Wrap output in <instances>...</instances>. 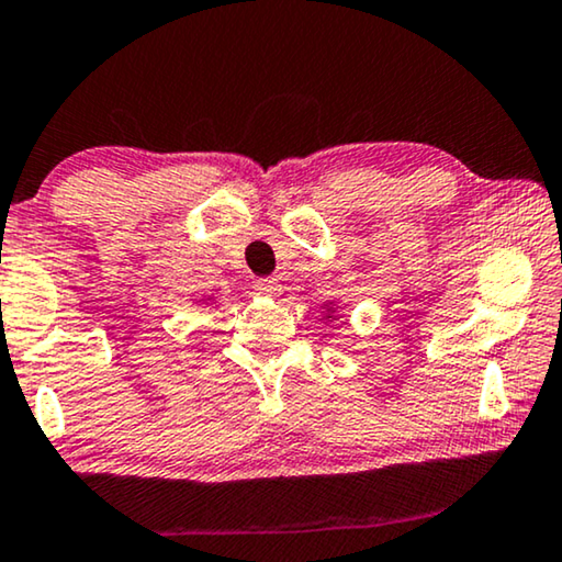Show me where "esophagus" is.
Instances as JSON below:
<instances>
[{"instance_id":"34e87169","label":"esophagus","mask_w":562,"mask_h":562,"mask_svg":"<svg viewBox=\"0 0 562 562\" xmlns=\"http://www.w3.org/2000/svg\"><path fill=\"white\" fill-rule=\"evenodd\" d=\"M255 290L259 292V295H267V297H278L282 292V284L274 280V278H262L255 282Z\"/></svg>"}]
</instances>
